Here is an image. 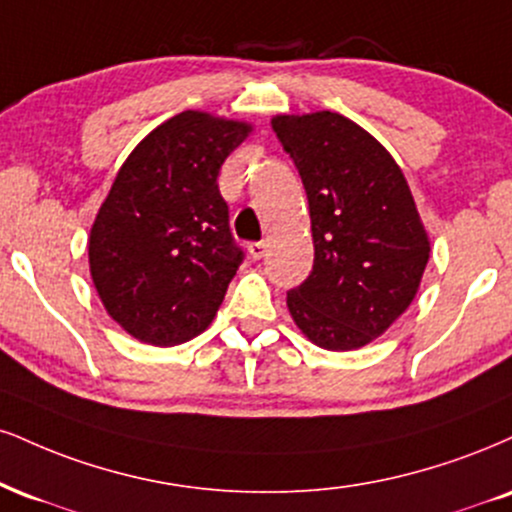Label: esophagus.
Returning a JSON list of instances; mask_svg holds the SVG:
<instances>
[{"mask_svg":"<svg viewBox=\"0 0 512 512\" xmlns=\"http://www.w3.org/2000/svg\"><path fill=\"white\" fill-rule=\"evenodd\" d=\"M248 252L252 260H262L264 255H267V243L264 240H257V243H250L248 245Z\"/></svg>","mask_w":512,"mask_h":512,"instance_id":"34e87169","label":"esophagus"}]
</instances>
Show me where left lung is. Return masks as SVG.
<instances>
[{
  "label": "left lung",
  "instance_id": "8db88e82",
  "mask_svg": "<svg viewBox=\"0 0 512 512\" xmlns=\"http://www.w3.org/2000/svg\"><path fill=\"white\" fill-rule=\"evenodd\" d=\"M307 193L315 264L286 295L298 329L326 350H355L408 310L429 238L400 166L346 116H274Z\"/></svg>",
  "mask_w": 512,
  "mask_h": 512
}]
</instances>
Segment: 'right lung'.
<instances>
[{
  "instance_id": "obj_1",
  "label": "right lung",
  "mask_w": 512,
  "mask_h": 512,
  "mask_svg": "<svg viewBox=\"0 0 512 512\" xmlns=\"http://www.w3.org/2000/svg\"><path fill=\"white\" fill-rule=\"evenodd\" d=\"M250 123L181 112L140 140L90 231V274L109 317L152 346L207 329L245 252L219 169Z\"/></svg>"
}]
</instances>
